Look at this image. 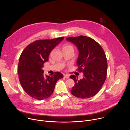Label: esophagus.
Instances as JSON below:
<instances>
[{"label": "esophagus", "mask_w": 130, "mask_h": 130, "mask_svg": "<svg viewBox=\"0 0 130 130\" xmlns=\"http://www.w3.org/2000/svg\"><path fill=\"white\" fill-rule=\"evenodd\" d=\"M64 78H65L66 79H69V76L68 75H67V74H66V75H64Z\"/></svg>", "instance_id": "obj_1"}]
</instances>
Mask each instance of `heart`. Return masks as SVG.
<instances>
[{
  "label": "heart",
  "mask_w": 130,
  "mask_h": 130,
  "mask_svg": "<svg viewBox=\"0 0 130 130\" xmlns=\"http://www.w3.org/2000/svg\"><path fill=\"white\" fill-rule=\"evenodd\" d=\"M63 50H73V47L72 45L69 44H66L63 45Z\"/></svg>",
  "instance_id": "1"
}]
</instances>
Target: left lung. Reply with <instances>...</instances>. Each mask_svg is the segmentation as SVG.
Returning <instances> with one entry per match:
<instances>
[{
	"mask_svg": "<svg viewBox=\"0 0 130 130\" xmlns=\"http://www.w3.org/2000/svg\"><path fill=\"white\" fill-rule=\"evenodd\" d=\"M66 40L77 47L79 52L78 70L83 73L80 80L75 75L70 76L75 83L71 93L82 99L93 97L99 92L106 77L107 63L104 51L97 42L86 36L69 37Z\"/></svg>",
	"mask_w": 130,
	"mask_h": 130,
	"instance_id": "1",
	"label": "left lung"
}]
</instances>
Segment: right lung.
Wrapping results in <instances>:
<instances>
[{
  "label": "right lung",
  "instance_id": "obj_1",
  "mask_svg": "<svg viewBox=\"0 0 130 130\" xmlns=\"http://www.w3.org/2000/svg\"><path fill=\"white\" fill-rule=\"evenodd\" d=\"M64 39L61 37L52 40L36 41L27 46L22 52L18 66L21 84L31 97L42 100L53 93L55 84L63 78L60 72L47 76L42 69L48 61L50 52Z\"/></svg>",
  "mask_w": 130,
  "mask_h": 130
}]
</instances>
